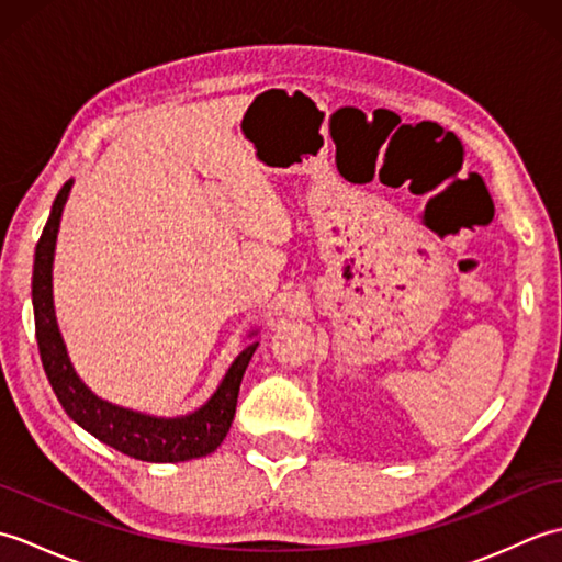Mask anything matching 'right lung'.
I'll use <instances>...</instances> for the list:
<instances>
[{
    "instance_id": "add662e5",
    "label": "right lung",
    "mask_w": 562,
    "mask_h": 562,
    "mask_svg": "<svg viewBox=\"0 0 562 562\" xmlns=\"http://www.w3.org/2000/svg\"><path fill=\"white\" fill-rule=\"evenodd\" d=\"M71 181L59 190L50 217H47L41 241L35 246L33 262V314H35V338H38L41 362L47 381L55 391L57 401L71 420L79 423L103 445H109L127 457L151 463H176L198 457H207L222 445L236 413L238 386L246 367L254 357L258 342L236 357L229 372L222 379L214 396L183 417H151L145 413L125 411L117 405L101 401L99 396L81 384L75 367H71L65 342L59 338L55 306H53V256L59 229V217L69 195Z\"/></svg>"
}]
</instances>
